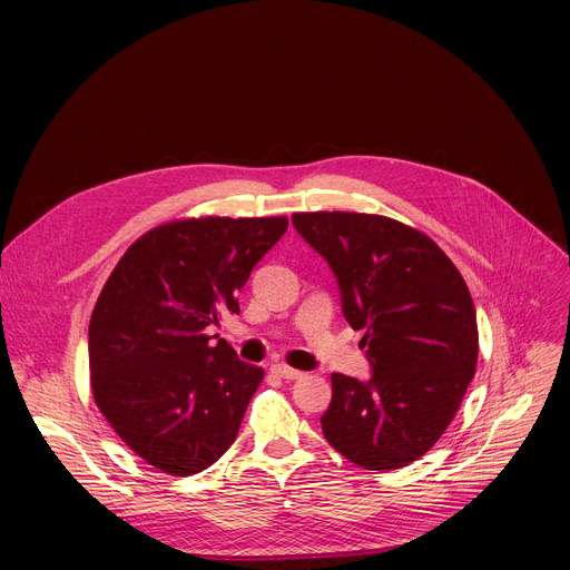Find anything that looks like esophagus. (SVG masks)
Masks as SVG:
<instances>
[{
  "label": "esophagus",
  "instance_id": "esophagus-1",
  "mask_svg": "<svg viewBox=\"0 0 570 570\" xmlns=\"http://www.w3.org/2000/svg\"><path fill=\"white\" fill-rule=\"evenodd\" d=\"M273 372H275L277 376H282V379H288V381H293V379H303V376H305V372H301V370H293V367L284 365V363L273 365Z\"/></svg>",
  "mask_w": 570,
  "mask_h": 570
}]
</instances>
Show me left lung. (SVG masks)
I'll list each match as a JSON object with an SVG mask.
<instances>
[{
    "label": "left lung",
    "mask_w": 570,
    "mask_h": 570,
    "mask_svg": "<svg viewBox=\"0 0 570 570\" xmlns=\"http://www.w3.org/2000/svg\"><path fill=\"white\" fill-rule=\"evenodd\" d=\"M293 226L335 273L372 365L370 381L333 374L323 436L357 466L402 469L451 425L475 374L471 293L434 239L391 217L295 213Z\"/></svg>",
    "instance_id": "obj_1"
}]
</instances>
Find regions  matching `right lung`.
Returning a JSON list of instances; mask_svg holds the SVG:
<instances>
[{
  "mask_svg": "<svg viewBox=\"0 0 570 570\" xmlns=\"http://www.w3.org/2000/svg\"><path fill=\"white\" fill-rule=\"evenodd\" d=\"M286 217H200L147 230L110 273L89 318V381L131 451L170 475L233 445L263 367L205 327L239 314L237 293L286 233Z\"/></svg>",
  "mask_w": 570,
  "mask_h": 570,
  "instance_id": "right-lung-1",
  "label": "right lung"
}]
</instances>
